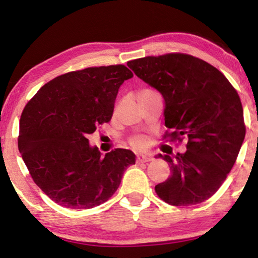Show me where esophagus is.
<instances>
[{
    "label": "esophagus",
    "mask_w": 258,
    "mask_h": 258,
    "mask_svg": "<svg viewBox=\"0 0 258 258\" xmlns=\"http://www.w3.org/2000/svg\"><path fill=\"white\" fill-rule=\"evenodd\" d=\"M154 158L150 156V155H139V156H137V162H139V163H147V162H150V161H153Z\"/></svg>",
    "instance_id": "34e87169"
}]
</instances>
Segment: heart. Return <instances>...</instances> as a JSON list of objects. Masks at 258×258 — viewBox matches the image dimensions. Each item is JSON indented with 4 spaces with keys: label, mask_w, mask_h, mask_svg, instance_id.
Wrapping results in <instances>:
<instances>
[{
    "label": "heart",
    "mask_w": 258,
    "mask_h": 258,
    "mask_svg": "<svg viewBox=\"0 0 258 258\" xmlns=\"http://www.w3.org/2000/svg\"><path fill=\"white\" fill-rule=\"evenodd\" d=\"M146 143H147V141L143 136H135L132 139V144L135 148H143L144 146H146Z\"/></svg>",
    "instance_id": "heart-1"
}]
</instances>
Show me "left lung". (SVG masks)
<instances>
[{"mask_svg": "<svg viewBox=\"0 0 258 258\" xmlns=\"http://www.w3.org/2000/svg\"><path fill=\"white\" fill-rule=\"evenodd\" d=\"M137 77L164 100V139L188 140L185 153L161 155L171 175L155 191L171 206L210 199L234 167L245 136L237 91L220 70L186 54L148 56L129 61ZM171 154V153H169Z\"/></svg>", "mask_w": 258, "mask_h": 258, "instance_id": "1", "label": "left lung"}]
</instances>
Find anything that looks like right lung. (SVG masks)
<instances>
[{
    "label": "right lung",
    "mask_w": 258,
    "mask_h": 258,
    "mask_svg": "<svg viewBox=\"0 0 258 258\" xmlns=\"http://www.w3.org/2000/svg\"><path fill=\"white\" fill-rule=\"evenodd\" d=\"M134 75L123 64L67 73L44 84L20 119L19 150L36 185L55 203L90 209L114 195L135 164L128 149L104 157L88 135L111 119L119 87Z\"/></svg>",
    "instance_id": "right-lung-1"
}]
</instances>
